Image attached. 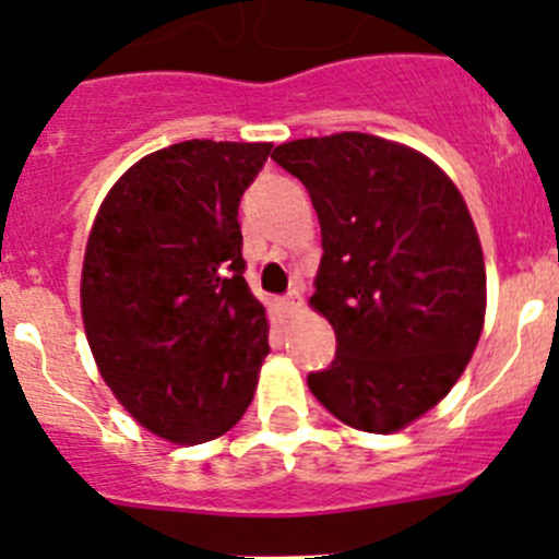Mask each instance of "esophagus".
Instances as JSON below:
<instances>
[{
    "label": "esophagus",
    "instance_id": "obj_1",
    "mask_svg": "<svg viewBox=\"0 0 559 559\" xmlns=\"http://www.w3.org/2000/svg\"><path fill=\"white\" fill-rule=\"evenodd\" d=\"M281 306H284V311L286 313H295V311H300V306H302V297H300V292H289V295L284 297V300H281Z\"/></svg>",
    "mask_w": 559,
    "mask_h": 559
}]
</instances>
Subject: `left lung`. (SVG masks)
<instances>
[{"label": "left lung", "instance_id": "8db88e82", "mask_svg": "<svg viewBox=\"0 0 559 559\" xmlns=\"http://www.w3.org/2000/svg\"><path fill=\"white\" fill-rule=\"evenodd\" d=\"M273 159L311 194L324 248L311 308L337 354L308 386L354 430H403L447 397L481 337L487 273L471 211L436 162L376 134L292 140Z\"/></svg>", "mask_w": 559, "mask_h": 559}]
</instances>
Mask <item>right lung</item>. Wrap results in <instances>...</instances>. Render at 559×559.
Listing matches in <instances>:
<instances>
[{"label": "right lung", "instance_id": "1", "mask_svg": "<svg viewBox=\"0 0 559 559\" xmlns=\"http://www.w3.org/2000/svg\"><path fill=\"white\" fill-rule=\"evenodd\" d=\"M270 148L183 140L154 151L112 183L88 233L81 313L94 362L129 416L170 443L233 430L270 354L238 224Z\"/></svg>", "mask_w": 559, "mask_h": 559}]
</instances>
